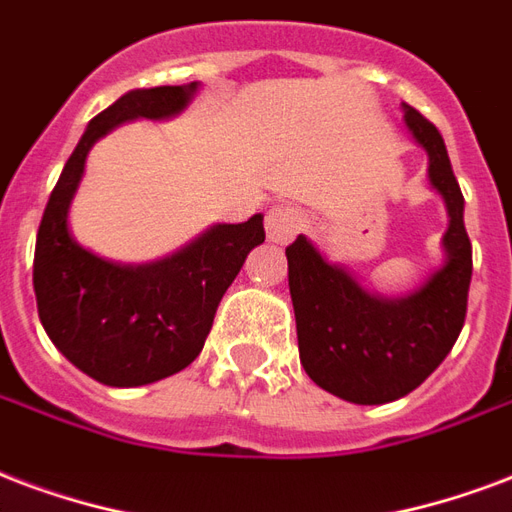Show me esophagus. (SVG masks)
Returning a JSON list of instances; mask_svg holds the SVG:
<instances>
[{"mask_svg": "<svg viewBox=\"0 0 512 512\" xmlns=\"http://www.w3.org/2000/svg\"><path fill=\"white\" fill-rule=\"evenodd\" d=\"M302 229V213L291 205H275L267 213V240L275 245H286Z\"/></svg>", "mask_w": 512, "mask_h": 512, "instance_id": "1", "label": "esophagus"}]
</instances>
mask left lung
<instances>
[{"label": "left lung", "mask_w": 512, "mask_h": 512, "mask_svg": "<svg viewBox=\"0 0 512 512\" xmlns=\"http://www.w3.org/2000/svg\"><path fill=\"white\" fill-rule=\"evenodd\" d=\"M402 110L413 140L429 156V183L448 210L443 267L410 297L386 299L329 264L302 234L286 248L302 367L315 386L356 405L394 402L421 386L451 353L467 315L472 245L464 197L443 134L416 107Z\"/></svg>", "instance_id": "8db88e82"}]
</instances>
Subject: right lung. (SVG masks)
<instances>
[{
	"label": "right lung",
	"instance_id": "add662e5",
	"mask_svg": "<svg viewBox=\"0 0 512 512\" xmlns=\"http://www.w3.org/2000/svg\"><path fill=\"white\" fill-rule=\"evenodd\" d=\"M194 94L197 83L134 88L91 118L42 213L34 248L37 313L53 345L105 386H145L186 370L245 256L264 242L259 213L245 224L210 226L167 259L126 267L99 259L69 234V202L91 145L124 121L172 118Z\"/></svg>",
	"mask_w": 512,
	"mask_h": 512
}]
</instances>
